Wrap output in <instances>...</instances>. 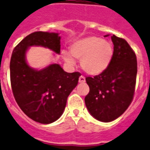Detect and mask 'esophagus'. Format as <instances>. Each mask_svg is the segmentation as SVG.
Listing matches in <instances>:
<instances>
[{"label":"esophagus","instance_id":"obj_1","mask_svg":"<svg viewBox=\"0 0 150 150\" xmlns=\"http://www.w3.org/2000/svg\"><path fill=\"white\" fill-rule=\"evenodd\" d=\"M79 83H85L86 82V79H85V77H84L83 75H81L80 77H79Z\"/></svg>","mask_w":150,"mask_h":150}]
</instances>
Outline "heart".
Instances as JSON below:
<instances>
[{"instance_id": "b5f03b06", "label": "heart", "mask_w": 150, "mask_h": 150, "mask_svg": "<svg viewBox=\"0 0 150 150\" xmlns=\"http://www.w3.org/2000/svg\"><path fill=\"white\" fill-rule=\"evenodd\" d=\"M70 52L74 58L81 59V67L84 71L95 75L108 68L114 55V47L109 41L91 35L74 42ZM63 57L67 64H74L70 55L64 53Z\"/></svg>"}]
</instances>
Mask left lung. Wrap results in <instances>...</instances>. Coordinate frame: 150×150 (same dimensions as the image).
Here are the masks:
<instances>
[{"label":"left lung","instance_id":"1","mask_svg":"<svg viewBox=\"0 0 150 150\" xmlns=\"http://www.w3.org/2000/svg\"><path fill=\"white\" fill-rule=\"evenodd\" d=\"M108 35H106L107 36ZM114 55L108 68L86 77L90 91L85 104L97 120L109 122L122 115L133 101L136 85V54L126 40L111 35Z\"/></svg>","mask_w":150,"mask_h":150}]
</instances>
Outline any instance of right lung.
I'll use <instances>...</instances> for the list:
<instances>
[{"mask_svg": "<svg viewBox=\"0 0 150 150\" xmlns=\"http://www.w3.org/2000/svg\"><path fill=\"white\" fill-rule=\"evenodd\" d=\"M30 46H43L60 52L58 33L35 32L23 39L10 60V81L15 100L28 117L49 124L64 113L68 95L77 86L79 72L67 73L54 64L40 71L31 68L25 60Z\"/></svg>", "mask_w": 150, "mask_h": 150, "instance_id": "right-lung-1", "label": "right lung"}]
</instances>
